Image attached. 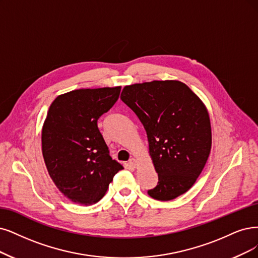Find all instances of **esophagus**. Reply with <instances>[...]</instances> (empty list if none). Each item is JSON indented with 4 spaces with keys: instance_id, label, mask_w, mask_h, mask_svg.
<instances>
[{
    "instance_id": "obj_1",
    "label": "esophagus",
    "mask_w": 258,
    "mask_h": 258,
    "mask_svg": "<svg viewBox=\"0 0 258 258\" xmlns=\"http://www.w3.org/2000/svg\"><path fill=\"white\" fill-rule=\"evenodd\" d=\"M130 165H131V167H133V168H136L137 167V159L136 158H131L130 159Z\"/></svg>"
}]
</instances>
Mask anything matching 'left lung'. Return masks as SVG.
<instances>
[{
	"label": "left lung",
	"instance_id": "8db88e82",
	"mask_svg": "<svg viewBox=\"0 0 258 258\" xmlns=\"http://www.w3.org/2000/svg\"><path fill=\"white\" fill-rule=\"evenodd\" d=\"M121 100L144 124L158 185L148 191L158 201L185 194L201 174L212 149L211 119L205 104L179 81L125 86Z\"/></svg>",
	"mask_w": 258,
	"mask_h": 258
}]
</instances>
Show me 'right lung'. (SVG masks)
<instances>
[{
	"label": "right lung",
	"mask_w": 258,
	"mask_h": 258,
	"mask_svg": "<svg viewBox=\"0 0 258 258\" xmlns=\"http://www.w3.org/2000/svg\"><path fill=\"white\" fill-rule=\"evenodd\" d=\"M120 91V86L72 90L58 95L47 111L41 132L44 163L56 187L76 204L100 201L123 169L109 156L97 124Z\"/></svg>",
	"instance_id": "1"
}]
</instances>
